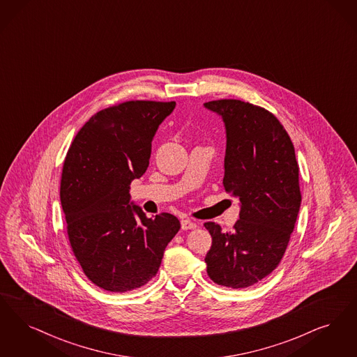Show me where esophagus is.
Returning a JSON list of instances; mask_svg holds the SVG:
<instances>
[{
    "mask_svg": "<svg viewBox=\"0 0 357 357\" xmlns=\"http://www.w3.org/2000/svg\"><path fill=\"white\" fill-rule=\"evenodd\" d=\"M181 226H182V229H194L198 227V225H197L195 222L190 220V219L182 220V222H181Z\"/></svg>",
    "mask_w": 357,
    "mask_h": 357,
    "instance_id": "34e87169",
    "label": "esophagus"
}]
</instances>
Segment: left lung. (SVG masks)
<instances>
[{"label": "left lung", "instance_id": "1", "mask_svg": "<svg viewBox=\"0 0 357 357\" xmlns=\"http://www.w3.org/2000/svg\"><path fill=\"white\" fill-rule=\"evenodd\" d=\"M203 106L225 123L223 185L241 202L232 231L204 223L213 238L204 261L216 284L245 288L270 275L284 255L301 203L299 166L289 135L270 112L238 100Z\"/></svg>", "mask_w": 357, "mask_h": 357}]
</instances>
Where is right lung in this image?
<instances>
[{
	"instance_id": "add662e5",
	"label": "right lung",
	"mask_w": 357,
	"mask_h": 357,
	"mask_svg": "<svg viewBox=\"0 0 357 357\" xmlns=\"http://www.w3.org/2000/svg\"><path fill=\"white\" fill-rule=\"evenodd\" d=\"M175 105L130 100L105 109L68 151L59 195L69 241L86 276L106 291L150 282L181 229L174 215L147 218L130 197V183L147 170L151 142Z\"/></svg>"
}]
</instances>
